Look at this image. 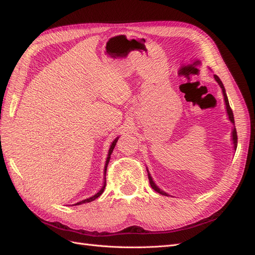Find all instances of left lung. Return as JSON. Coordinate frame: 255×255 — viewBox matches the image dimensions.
I'll list each match as a JSON object with an SVG mask.
<instances>
[{
	"label": "left lung",
	"mask_w": 255,
	"mask_h": 255,
	"mask_svg": "<svg viewBox=\"0 0 255 255\" xmlns=\"http://www.w3.org/2000/svg\"><path fill=\"white\" fill-rule=\"evenodd\" d=\"M214 78H215V80L217 81V83L219 84V86L221 87V89H222V94H223V97H225V102H226V105H227V113H228V115H229V118H230V120H231V122L232 123H234V115H233V112H232V109H231L230 107V104H229V100H228V97H227V94H226V89H225V87H223V84H222V82L220 81V79L218 78L217 75H214ZM232 134H233V143H234V148H235V150H236V148H237V132H236V128H233V132H232ZM148 177H149V182H150V185H151V187L155 190L156 192H158V194H160V195H164V196H168L166 192H164V191H161L155 184H154V182H153V180H152V177H151V175H150V173L148 172Z\"/></svg>",
	"instance_id": "obj_1"
}]
</instances>
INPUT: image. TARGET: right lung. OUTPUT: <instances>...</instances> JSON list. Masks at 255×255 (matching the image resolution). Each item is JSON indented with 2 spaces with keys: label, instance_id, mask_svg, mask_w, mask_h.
Here are the masks:
<instances>
[{
  "label": "right lung",
  "instance_id": "add662e5",
  "mask_svg": "<svg viewBox=\"0 0 255 255\" xmlns=\"http://www.w3.org/2000/svg\"><path fill=\"white\" fill-rule=\"evenodd\" d=\"M118 138H119V137L116 138V139L113 141V143H112V145H111V148H110V151H109V155H107L106 164H105V168H104V176H105V174H106V169H107V165H109V163H110V159H111V154L113 153V150H114V148H115V145H116V143H117V141H118ZM105 185H106V177H104V183H103V186H102L101 190H100V191L98 192V194H96L95 196H92L91 198H88V199H85V200H83V201H81V202H79V203H76L75 205H80V204H83V203H88V202L94 201V200H96L98 197H100V196L102 195V192H103V191H104V189H105Z\"/></svg>",
  "mask_w": 255,
  "mask_h": 255
}]
</instances>
